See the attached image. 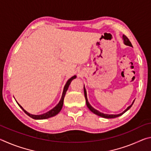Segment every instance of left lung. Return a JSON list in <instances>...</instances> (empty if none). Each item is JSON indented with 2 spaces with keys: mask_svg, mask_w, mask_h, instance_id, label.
Returning a JSON list of instances; mask_svg holds the SVG:
<instances>
[{
  "mask_svg": "<svg viewBox=\"0 0 151 151\" xmlns=\"http://www.w3.org/2000/svg\"><path fill=\"white\" fill-rule=\"evenodd\" d=\"M122 39H123V42L124 45H126L127 46H129V47H132V44L131 42H130V40H129V39L126 37L125 35H122ZM84 93H85V99H86V106H87L88 108L89 109V110L91 112H93L94 114H96V115H98L99 116H101V117H103V118H105V119H113V118H116V117H118V116H121L122 114H123L125 112H127L128 110H129L131 107L132 106V104H133L134 102V100L133 101V102H132V103L129 106H128L127 108L124 110V111L121 112V113L120 114H104L103 113V112H99V111H97V110H96L95 109H94L93 106H92L90 103H88V99H87V95H86V89L85 88V85H84Z\"/></svg>",
  "mask_w": 151,
  "mask_h": 151,
  "instance_id": "1",
  "label": "left lung"
}]
</instances>
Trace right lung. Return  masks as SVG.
Segmentation results:
<instances>
[{"label":"right lung","mask_w":151,"mask_h":151,"mask_svg":"<svg viewBox=\"0 0 151 151\" xmlns=\"http://www.w3.org/2000/svg\"><path fill=\"white\" fill-rule=\"evenodd\" d=\"M76 76L75 75L71 77L70 78L68 79L66 82V85H65V87H64L63 89V94H62V96H61V99L59 101V103H58L57 105H56L54 108L50 110L49 111H48L47 112H45L44 114H38V115H36V114H30L29 112H28L27 111H25V110L22 108L21 106V105H20V104L17 103V104H19V106L22 109V111H23L25 113H26L28 116H29L30 117H31V118L34 119H37V120H41V119H48V118H50V117H52L55 115H57V114L59 112L61 109L63 108V102H64V99H65V94L66 93V91H67L68 88V86H69L70 84L71 83V81H72L73 79L76 78Z\"/></svg>","instance_id":"right-lung-1"}]
</instances>
